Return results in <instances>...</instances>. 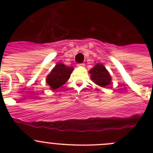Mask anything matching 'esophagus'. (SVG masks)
Listing matches in <instances>:
<instances>
[{
  "label": "esophagus",
  "mask_w": 153,
  "mask_h": 153,
  "mask_svg": "<svg viewBox=\"0 0 153 153\" xmlns=\"http://www.w3.org/2000/svg\"><path fill=\"white\" fill-rule=\"evenodd\" d=\"M84 63H78L77 64V67H84Z\"/></svg>",
  "instance_id": "1"
}]
</instances>
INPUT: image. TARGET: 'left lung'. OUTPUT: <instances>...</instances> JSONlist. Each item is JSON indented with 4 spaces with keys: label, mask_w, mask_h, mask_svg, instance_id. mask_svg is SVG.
Returning a JSON list of instances; mask_svg holds the SVG:
<instances>
[{
    "label": "left lung",
    "mask_w": 153,
    "mask_h": 153,
    "mask_svg": "<svg viewBox=\"0 0 153 153\" xmlns=\"http://www.w3.org/2000/svg\"><path fill=\"white\" fill-rule=\"evenodd\" d=\"M89 74H90V79L93 83L101 87L106 88L111 84V76L102 63H97L93 68L90 69Z\"/></svg>",
    "instance_id": "left-lung-1"
}]
</instances>
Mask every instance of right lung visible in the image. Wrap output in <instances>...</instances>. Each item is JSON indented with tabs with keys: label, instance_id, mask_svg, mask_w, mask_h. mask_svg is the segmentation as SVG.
<instances>
[{
	"label": "right lung",
	"instance_id": "add662e5",
	"mask_svg": "<svg viewBox=\"0 0 153 153\" xmlns=\"http://www.w3.org/2000/svg\"><path fill=\"white\" fill-rule=\"evenodd\" d=\"M73 70L74 67H67L63 63H57L47 76L46 83L51 87V90H56L67 83Z\"/></svg>",
	"mask_w": 153,
	"mask_h": 153
}]
</instances>
